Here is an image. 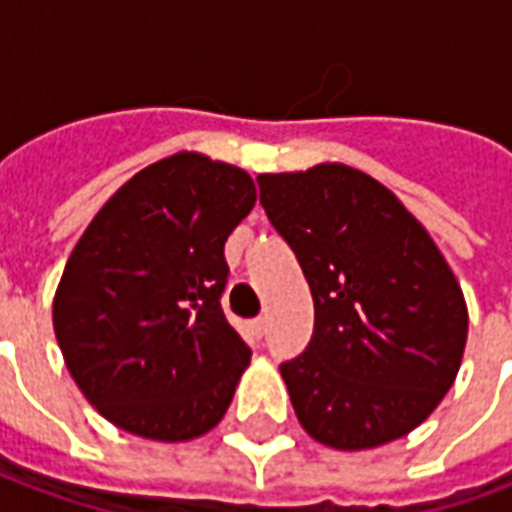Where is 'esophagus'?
I'll use <instances>...</instances> for the list:
<instances>
[{
    "instance_id": "obj_1",
    "label": "esophagus",
    "mask_w": 512,
    "mask_h": 512,
    "mask_svg": "<svg viewBox=\"0 0 512 512\" xmlns=\"http://www.w3.org/2000/svg\"><path fill=\"white\" fill-rule=\"evenodd\" d=\"M251 330L256 338H261V335L267 333V319H264V316H256V319L251 322Z\"/></svg>"
}]
</instances>
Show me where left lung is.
<instances>
[{"label":"left lung","instance_id":"obj_1","mask_svg":"<svg viewBox=\"0 0 512 512\" xmlns=\"http://www.w3.org/2000/svg\"><path fill=\"white\" fill-rule=\"evenodd\" d=\"M261 207L313 294V338L281 365L297 420L335 450L401 439L453 387L466 302L423 223L343 163L259 174Z\"/></svg>","mask_w":512,"mask_h":512}]
</instances>
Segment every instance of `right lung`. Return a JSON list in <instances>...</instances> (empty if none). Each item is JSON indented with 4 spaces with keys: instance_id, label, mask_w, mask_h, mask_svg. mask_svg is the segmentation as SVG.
<instances>
[{
    "instance_id": "add662e5",
    "label": "right lung",
    "mask_w": 512,
    "mask_h": 512,
    "mask_svg": "<svg viewBox=\"0 0 512 512\" xmlns=\"http://www.w3.org/2000/svg\"><path fill=\"white\" fill-rule=\"evenodd\" d=\"M253 204L245 171L177 152L128 179L76 242L54 333L78 390L122 431L188 442L223 420L251 363L220 308L223 245Z\"/></svg>"
}]
</instances>
